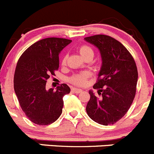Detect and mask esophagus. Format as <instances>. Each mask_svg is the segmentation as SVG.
I'll return each instance as SVG.
<instances>
[{
    "label": "esophagus",
    "instance_id": "1",
    "mask_svg": "<svg viewBox=\"0 0 154 154\" xmlns=\"http://www.w3.org/2000/svg\"><path fill=\"white\" fill-rule=\"evenodd\" d=\"M72 91H74L75 93H80L82 91V90L80 89V88H72Z\"/></svg>",
    "mask_w": 154,
    "mask_h": 154
}]
</instances>
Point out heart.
Returning a JSON list of instances; mask_svg holds the SVG:
<instances>
[{"label": "heart", "instance_id": "obj_1", "mask_svg": "<svg viewBox=\"0 0 154 154\" xmlns=\"http://www.w3.org/2000/svg\"><path fill=\"white\" fill-rule=\"evenodd\" d=\"M79 52L84 59L87 57H91L92 59L93 56H94V50L91 46H88V45H83V46H80ZM66 60H67V55H64V56L62 59V64H66ZM89 72H82L80 74L73 76L71 79V81L75 85H83L86 82V79L89 76Z\"/></svg>", "mask_w": 154, "mask_h": 154}]
</instances>
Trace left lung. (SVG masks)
<instances>
[{
    "label": "left lung",
    "instance_id": "obj_1",
    "mask_svg": "<svg viewBox=\"0 0 154 154\" xmlns=\"http://www.w3.org/2000/svg\"><path fill=\"white\" fill-rule=\"evenodd\" d=\"M85 40L98 49L101 57L98 80L91 90L86 106L89 118L98 124L109 125L123 118L136 94L138 73L134 58L120 42L106 35H94Z\"/></svg>",
    "mask_w": 154,
    "mask_h": 154
}]
</instances>
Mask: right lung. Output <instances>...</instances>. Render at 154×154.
<instances>
[{"mask_svg":"<svg viewBox=\"0 0 154 154\" xmlns=\"http://www.w3.org/2000/svg\"><path fill=\"white\" fill-rule=\"evenodd\" d=\"M72 40L46 38L29 46L21 55L14 78V91L26 116L39 125L53 123L61 115L65 94L70 92L66 84L46 88V80L59 69V55Z\"/></svg>","mask_w":154,"mask_h":154,"instance_id":"add662e5","label":"right lung"}]
</instances>
